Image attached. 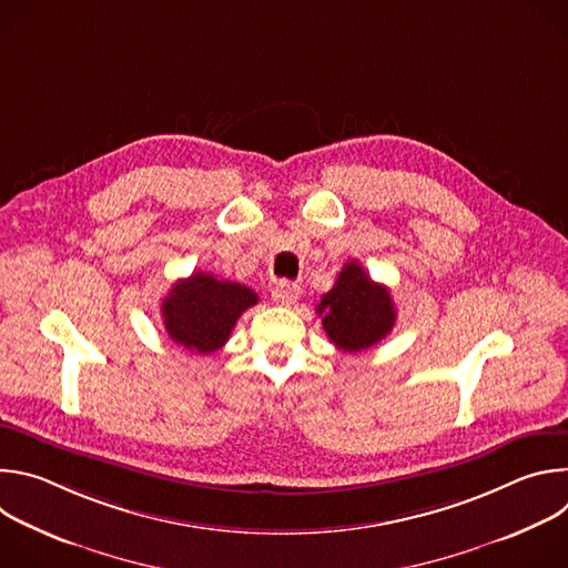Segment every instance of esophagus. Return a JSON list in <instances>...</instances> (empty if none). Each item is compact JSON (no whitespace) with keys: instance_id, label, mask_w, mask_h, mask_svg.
<instances>
[{"instance_id":"34e87169","label":"esophagus","mask_w":568,"mask_h":568,"mask_svg":"<svg viewBox=\"0 0 568 568\" xmlns=\"http://www.w3.org/2000/svg\"><path fill=\"white\" fill-rule=\"evenodd\" d=\"M298 298V285L290 281H281L272 287V301L276 305H292Z\"/></svg>"}]
</instances>
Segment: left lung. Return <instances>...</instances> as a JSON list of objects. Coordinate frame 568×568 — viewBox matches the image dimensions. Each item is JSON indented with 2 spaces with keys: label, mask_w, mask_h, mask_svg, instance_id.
<instances>
[{
  "label": "left lung",
  "mask_w": 568,
  "mask_h": 568,
  "mask_svg": "<svg viewBox=\"0 0 568 568\" xmlns=\"http://www.w3.org/2000/svg\"><path fill=\"white\" fill-rule=\"evenodd\" d=\"M323 331L344 353H359L382 342L395 326V307L384 285L371 281L357 261L339 272L316 305Z\"/></svg>",
  "instance_id": "1"
}]
</instances>
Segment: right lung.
Returning <instances> with one entry per match:
<instances>
[{"label":"right lung","mask_w":568,"mask_h":568,"mask_svg":"<svg viewBox=\"0 0 568 568\" xmlns=\"http://www.w3.org/2000/svg\"><path fill=\"white\" fill-rule=\"evenodd\" d=\"M256 303L258 294L247 285L193 272L178 281L161 301V316L175 344L209 355L226 344L240 314Z\"/></svg>","instance_id":"obj_1"}]
</instances>
